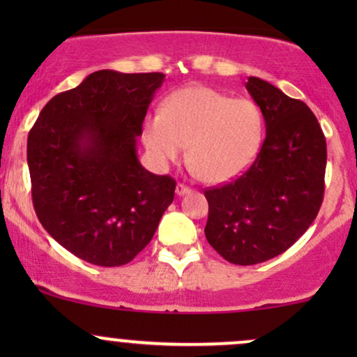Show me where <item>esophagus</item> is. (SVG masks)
I'll return each instance as SVG.
<instances>
[{"label":"esophagus","mask_w":357,"mask_h":357,"mask_svg":"<svg viewBox=\"0 0 357 357\" xmlns=\"http://www.w3.org/2000/svg\"><path fill=\"white\" fill-rule=\"evenodd\" d=\"M188 192H191V188H188L186 184L178 183V186H176V195L184 196V195H188Z\"/></svg>","instance_id":"1"}]
</instances>
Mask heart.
Listing matches in <instances>:
<instances>
[{
	"label": "heart",
	"instance_id": "1",
	"mask_svg": "<svg viewBox=\"0 0 357 357\" xmlns=\"http://www.w3.org/2000/svg\"><path fill=\"white\" fill-rule=\"evenodd\" d=\"M265 121L257 102L233 99L210 87H186L166 100L162 114L147 116L142 141L158 165L188 161L208 184L228 183L248 169L264 141Z\"/></svg>",
	"mask_w": 357,
	"mask_h": 357
}]
</instances>
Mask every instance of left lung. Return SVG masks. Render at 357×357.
I'll return each instance as SVG.
<instances>
[{"label":"left lung","instance_id":"8db88e82","mask_svg":"<svg viewBox=\"0 0 357 357\" xmlns=\"http://www.w3.org/2000/svg\"><path fill=\"white\" fill-rule=\"evenodd\" d=\"M265 136L253 165L235 181L204 191L208 243L235 265H255L292 247L317 216L324 198L326 137L302 100L250 77Z\"/></svg>","mask_w":357,"mask_h":357}]
</instances>
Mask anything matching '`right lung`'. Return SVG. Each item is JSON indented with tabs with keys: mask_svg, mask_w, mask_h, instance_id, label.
Instances as JSON below:
<instances>
[{
	"mask_svg": "<svg viewBox=\"0 0 357 357\" xmlns=\"http://www.w3.org/2000/svg\"><path fill=\"white\" fill-rule=\"evenodd\" d=\"M165 73H90L48 100L28 134L40 223L63 248L100 267L126 265L149 243L176 181L139 162L137 137Z\"/></svg>",
	"mask_w": 357,
	"mask_h": 357,
	"instance_id": "right-lung-1",
	"label": "right lung"
}]
</instances>
